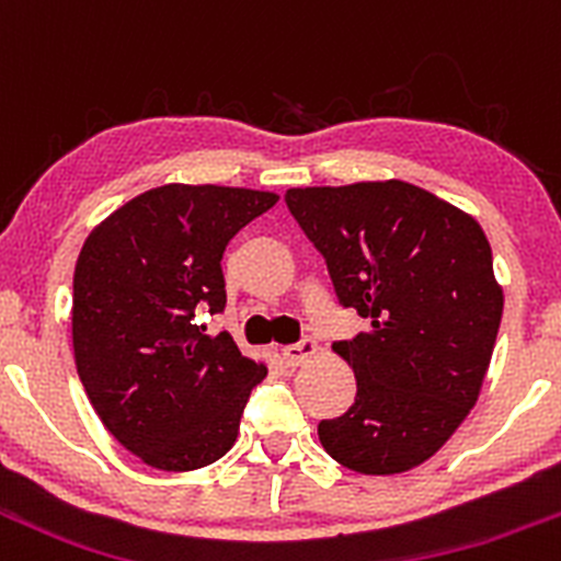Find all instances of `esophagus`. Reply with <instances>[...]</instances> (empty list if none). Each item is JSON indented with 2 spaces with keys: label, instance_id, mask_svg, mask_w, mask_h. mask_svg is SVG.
Instances as JSON below:
<instances>
[{
  "label": "esophagus",
  "instance_id": "esophagus-1",
  "mask_svg": "<svg viewBox=\"0 0 561 561\" xmlns=\"http://www.w3.org/2000/svg\"><path fill=\"white\" fill-rule=\"evenodd\" d=\"M316 352H319V346H316L313 337H302V341L288 343V346H283V359H286V365L297 368V365L308 363V359L313 357Z\"/></svg>",
  "mask_w": 561,
  "mask_h": 561
}]
</instances>
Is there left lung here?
Here are the masks:
<instances>
[{
  "mask_svg": "<svg viewBox=\"0 0 561 561\" xmlns=\"http://www.w3.org/2000/svg\"><path fill=\"white\" fill-rule=\"evenodd\" d=\"M286 207L324 256L337 302L370 319L332 343L357 398L321 420V447L359 474L420 467L474 407L502 321L480 224L401 180L291 187Z\"/></svg>",
  "mask_w": 561,
  "mask_h": 561,
  "instance_id": "obj_1",
  "label": "left lung"
}]
</instances>
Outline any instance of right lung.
Wrapping results in <instances>:
<instances>
[{
  "label": "right lung",
  "mask_w": 561,
  "mask_h": 561,
  "mask_svg": "<svg viewBox=\"0 0 561 561\" xmlns=\"http://www.w3.org/2000/svg\"><path fill=\"white\" fill-rule=\"evenodd\" d=\"M275 202L248 187H152L81 248L76 368L111 436L147 467L202 469L237 442L267 365L245 357L229 332L204 335L196 319L226 308V245Z\"/></svg>",
  "instance_id": "1"
}]
</instances>
